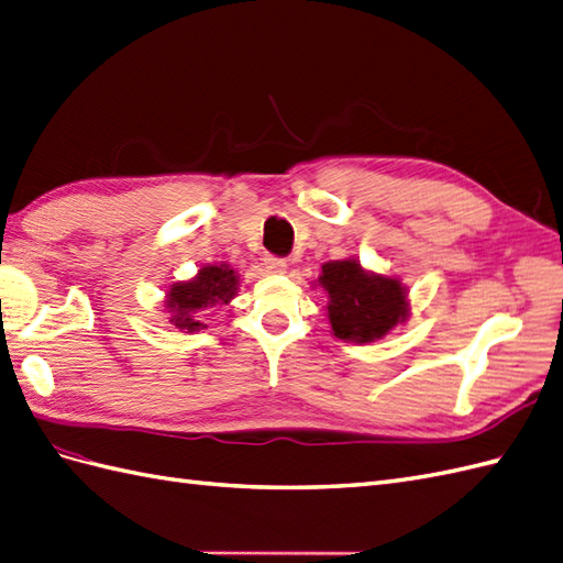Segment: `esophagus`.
Listing matches in <instances>:
<instances>
[{"mask_svg":"<svg viewBox=\"0 0 563 563\" xmlns=\"http://www.w3.org/2000/svg\"><path fill=\"white\" fill-rule=\"evenodd\" d=\"M263 265H265V269L269 272V274H284L286 272V260H282V257H274V255H265L263 257Z\"/></svg>","mask_w":563,"mask_h":563,"instance_id":"1","label":"esophagus"}]
</instances>
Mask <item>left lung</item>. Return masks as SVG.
I'll return each mask as SVG.
<instances>
[{
    "instance_id": "obj_1",
    "label": "left lung",
    "mask_w": 563,
    "mask_h": 563,
    "mask_svg": "<svg viewBox=\"0 0 563 563\" xmlns=\"http://www.w3.org/2000/svg\"><path fill=\"white\" fill-rule=\"evenodd\" d=\"M318 286L327 291L329 324L341 341L369 344L387 336L410 314L401 279L367 272L355 257L324 263Z\"/></svg>"
}]
</instances>
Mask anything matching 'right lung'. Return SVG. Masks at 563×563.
I'll return each mask as SVG.
<instances>
[{"label":"right lung","mask_w":563,"mask_h":563,"mask_svg":"<svg viewBox=\"0 0 563 563\" xmlns=\"http://www.w3.org/2000/svg\"><path fill=\"white\" fill-rule=\"evenodd\" d=\"M239 274L224 265H205L194 279L176 282L169 286L164 308L169 312V324L178 332H200L208 324L202 322V310L214 306H229L239 294Z\"/></svg>","instance_id":"add662e5"}]
</instances>
